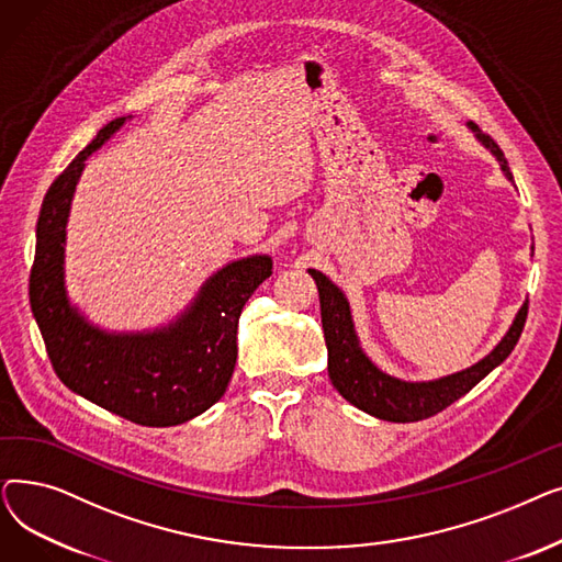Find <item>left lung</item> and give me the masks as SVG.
Returning <instances> with one entry per match:
<instances>
[{"instance_id": "left-lung-1", "label": "left lung", "mask_w": 562, "mask_h": 562, "mask_svg": "<svg viewBox=\"0 0 562 562\" xmlns=\"http://www.w3.org/2000/svg\"><path fill=\"white\" fill-rule=\"evenodd\" d=\"M467 127L474 132L476 140L494 155L501 170L506 175V180L515 184L513 172L508 168L504 153H501V147L487 134H483L479 125L467 123ZM530 250H533V246H530ZM307 271L314 278L318 289L321 323H323V335H326V346H328V375L333 380L335 390L350 405L367 412V415L375 419L394 422V424L428 419L437 415V412L449 407L451 403H456L471 387H476L492 369H496L510 356L515 344L519 341L526 314H528V301H526L515 314L508 333L501 337V341L476 364H471L445 378L409 382V380H401L385 373L369 360V356L360 346L356 323H352L350 305H348V299L344 296V291L321 271L316 269H307Z\"/></svg>"}]
</instances>
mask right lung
I'll return each mask as SVG.
<instances>
[{"label":"right lung","instance_id":"1","mask_svg":"<svg viewBox=\"0 0 562 562\" xmlns=\"http://www.w3.org/2000/svg\"><path fill=\"white\" fill-rule=\"evenodd\" d=\"M130 117L106 123L45 193L29 303L52 367L70 392L138 426L166 428L202 415L225 394L241 310L273 273V259L250 255L225 263L182 314L155 330L109 333L88 321L68 299L66 225L86 159Z\"/></svg>","mask_w":562,"mask_h":562}]
</instances>
